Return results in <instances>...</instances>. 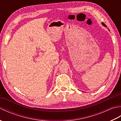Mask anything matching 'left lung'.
I'll return each instance as SVG.
<instances>
[{
  "instance_id": "1",
  "label": "left lung",
  "mask_w": 121,
  "mask_h": 121,
  "mask_svg": "<svg viewBox=\"0 0 121 121\" xmlns=\"http://www.w3.org/2000/svg\"><path fill=\"white\" fill-rule=\"evenodd\" d=\"M102 25H104V26H106V25H105V24L104 23H102Z\"/></svg>"
}]
</instances>
